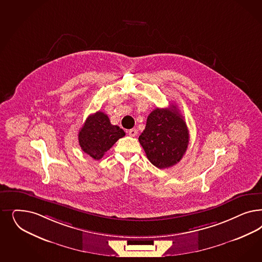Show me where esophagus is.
<instances>
[{
	"label": "esophagus",
	"mask_w": 262,
	"mask_h": 262,
	"mask_svg": "<svg viewBox=\"0 0 262 262\" xmlns=\"http://www.w3.org/2000/svg\"><path fill=\"white\" fill-rule=\"evenodd\" d=\"M137 130L136 129H130L129 131H128V135L130 136V137H136L137 136Z\"/></svg>",
	"instance_id": "1"
}]
</instances>
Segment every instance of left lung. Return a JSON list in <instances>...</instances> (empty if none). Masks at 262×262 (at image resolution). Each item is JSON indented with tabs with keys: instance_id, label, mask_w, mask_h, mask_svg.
I'll return each mask as SVG.
<instances>
[{
	"instance_id": "8db88e82",
	"label": "left lung",
	"mask_w": 262,
	"mask_h": 262,
	"mask_svg": "<svg viewBox=\"0 0 262 262\" xmlns=\"http://www.w3.org/2000/svg\"><path fill=\"white\" fill-rule=\"evenodd\" d=\"M139 142L155 167L166 169L178 164L187 150L189 131L177 106L152 111Z\"/></svg>"
}]
</instances>
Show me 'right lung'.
Instances as JSON below:
<instances>
[{
	"label": "right lung",
	"mask_w": 262,
	"mask_h": 262,
	"mask_svg": "<svg viewBox=\"0 0 262 262\" xmlns=\"http://www.w3.org/2000/svg\"><path fill=\"white\" fill-rule=\"evenodd\" d=\"M124 136L125 132L118 125L111 124L108 116L99 111L85 119L78 139L82 150L94 160H99Z\"/></svg>",
	"instance_id": "1"
}]
</instances>
